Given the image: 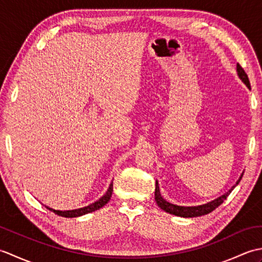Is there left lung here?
Listing matches in <instances>:
<instances>
[{"mask_svg": "<svg viewBox=\"0 0 262 262\" xmlns=\"http://www.w3.org/2000/svg\"><path fill=\"white\" fill-rule=\"evenodd\" d=\"M236 73L238 79H240L244 84L248 86L249 90H251V86H250V81L248 79V75L244 70L241 68L240 65L236 64ZM243 177V172L241 177L238 178V180L236 181V183L234 186H233L229 191L225 192L224 194H222L221 197L216 198L215 200H211V202L207 203V204H204V205H198V206H178L174 204H171L169 202H166L165 199H163V197L161 196L160 193V188H159V183L158 181L155 182V202H157L158 206L161 208L163 209L164 211L172 215H176V216H180V217H197V216H202V215H206L210 213V211H213L216 207H219V206L224 202L226 199V197L229 196L231 193V191L234 189L237 185L238 182L241 181Z\"/></svg>", "mask_w": 262, "mask_h": 262, "instance_id": "obj_1", "label": "left lung"}]
</instances>
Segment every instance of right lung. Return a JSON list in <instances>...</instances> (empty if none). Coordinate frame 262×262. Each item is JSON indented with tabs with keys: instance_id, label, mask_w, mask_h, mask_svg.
Returning <instances> with one entry per match:
<instances>
[{
	"instance_id": "obj_1",
	"label": "right lung",
	"mask_w": 262,
	"mask_h": 262,
	"mask_svg": "<svg viewBox=\"0 0 262 262\" xmlns=\"http://www.w3.org/2000/svg\"><path fill=\"white\" fill-rule=\"evenodd\" d=\"M113 182L110 183V186L108 188L107 192L104 193V196H102L97 202H94L92 204H90L89 206H85V207H82V208H77V209H71V210H56V209H53L51 207H47V209L54 211L55 214H57L59 216H63V217H79L82 215H85L89 213H92L94 210H98L103 206L107 204L110 198H111V194H113Z\"/></svg>"
}]
</instances>
